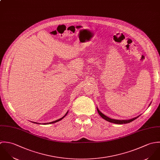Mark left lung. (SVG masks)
Returning <instances> with one entry per match:
<instances>
[{
	"label": "left lung",
	"instance_id": "obj_1",
	"mask_svg": "<svg viewBox=\"0 0 160 160\" xmlns=\"http://www.w3.org/2000/svg\"><path fill=\"white\" fill-rule=\"evenodd\" d=\"M150 104H151V103H150ZM150 105H149V106H150ZM97 111H98V114L100 115V116H101L102 119H105L106 121H108V122H112V123H114V124H128V123H129V122L133 121V120L136 119L137 118H138L140 116H140H137V117H135V118H132V119H128V120H117V119H111V118L107 117L106 116H105L104 114H103L102 112H101L98 109V108H97Z\"/></svg>",
	"mask_w": 160,
	"mask_h": 160
}]
</instances>
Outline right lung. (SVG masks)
<instances>
[{
  "mask_svg": "<svg viewBox=\"0 0 160 160\" xmlns=\"http://www.w3.org/2000/svg\"><path fill=\"white\" fill-rule=\"evenodd\" d=\"M67 113H68V111L66 112V114H65V116H64L62 118H61V119H58V120H56V121H52V122H48V123H44L43 124H44V125H46V124H53V123H55V122H58V121H61V120H62L63 118H64V117L67 114ZM33 123H35V124H38V123H37V122H32Z\"/></svg>",
  "mask_w": 160,
  "mask_h": 160,
  "instance_id": "add662e5",
  "label": "right lung"
}]
</instances>
